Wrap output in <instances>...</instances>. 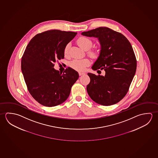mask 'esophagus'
Here are the masks:
<instances>
[{"label": "esophagus", "instance_id": "1", "mask_svg": "<svg viewBox=\"0 0 158 158\" xmlns=\"http://www.w3.org/2000/svg\"><path fill=\"white\" fill-rule=\"evenodd\" d=\"M78 74H79V76H82V75H85V73H82V72H79V73H78Z\"/></svg>", "mask_w": 158, "mask_h": 158}]
</instances>
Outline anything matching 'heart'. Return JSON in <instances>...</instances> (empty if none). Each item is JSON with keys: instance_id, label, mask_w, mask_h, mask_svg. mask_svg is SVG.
<instances>
[{"instance_id": "obj_1", "label": "heart", "mask_w": 158, "mask_h": 158, "mask_svg": "<svg viewBox=\"0 0 158 158\" xmlns=\"http://www.w3.org/2000/svg\"><path fill=\"white\" fill-rule=\"evenodd\" d=\"M77 42L78 45L85 50H89L92 46V41H91V39L85 36H81L80 38H78ZM70 48V44H68L64 47V56H67L69 54ZM88 54L91 57H95L97 55V52L96 50H92L88 51ZM90 64L91 62L88 59H73L69 62V66L74 70H77L78 71H83Z\"/></svg>"}]
</instances>
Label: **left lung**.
I'll list each match as a JSON object with an SVG mask.
<instances>
[{"mask_svg": "<svg viewBox=\"0 0 158 158\" xmlns=\"http://www.w3.org/2000/svg\"><path fill=\"white\" fill-rule=\"evenodd\" d=\"M81 34L99 40L101 50L92 69H104L106 72L104 76L88 73V95L103 106L118 103L128 92L136 71V57L131 43L123 34L107 27H99Z\"/></svg>", "mask_w": 158, "mask_h": 158, "instance_id": "obj_1", "label": "left lung"}]
</instances>
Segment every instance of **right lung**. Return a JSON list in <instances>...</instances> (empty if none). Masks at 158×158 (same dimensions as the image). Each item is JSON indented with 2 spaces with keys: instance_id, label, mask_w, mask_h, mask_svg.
<instances>
[{
  "instance_id": "obj_1",
  "label": "right lung",
  "mask_w": 158,
  "mask_h": 158,
  "mask_svg": "<svg viewBox=\"0 0 158 158\" xmlns=\"http://www.w3.org/2000/svg\"><path fill=\"white\" fill-rule=\"evenodd\" d=\"M77 34L46 31L35 35L24 51L21 67L27 89L44 106L54 107L64 102L79 77L78 72L70 67L63 73L54 68L57 60L64 58V47Z\"/></svg>"
}]
</instances>
